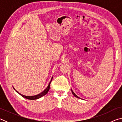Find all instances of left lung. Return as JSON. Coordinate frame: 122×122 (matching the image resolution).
Wrapping results in <instances>:
<instances>
[{
    "instance_id": "8db88e82",
    "label": "left lung",
    "mask_w": 122,
    "mask_h": 122,
    "mask_svg": "<svg viewBox=\"0 0 122 122\" xmlns=\"http://www.w3.org/2000/svg\"><path fill=\"white\" fill-rule=\"evenodd\" d=\"M71 92H72V94H73V95L74 96H75V97H77V98H80V97H78L77 95H76L75 94V93H74V92H73V90H72V89H71Z\"/></svg>"
}]
</instances>
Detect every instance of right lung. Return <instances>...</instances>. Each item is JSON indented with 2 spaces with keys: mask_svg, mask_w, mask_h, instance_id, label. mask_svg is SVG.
Listing matches in <instances>:
<instances>
[{
  "mask_svg": "<svg viewBox=\"0 0 122 122\" xmlns=\"http://www.w3.org/2000/svg\"><path fill=\"white\" fill-rule=\"evenodd\" d=\"M52 79H53V77H51V81H50V82H49V84L48 85V86H47V87L46 89H45L44 91H43L42 92H41V93L39 94H38V95H34V96H28L24 95H22V94H21L20 93H19V92H17V91H16V90L15 89V88H14L13 87H13L14 89L15 90V92H18V93L19 94H20V95L23 97L25 98H27V99H28V100H37V99H39V98H41V97H42V96H45V95H46V94L48 93V91H49V88H50V84H51V81H52Z\"/></svg>",
  "mask_w": 122,
  "mask_h": 122,
  "instance_id": "obj_1",
  "label": "right lung"
}]
</instances>
